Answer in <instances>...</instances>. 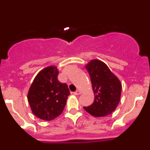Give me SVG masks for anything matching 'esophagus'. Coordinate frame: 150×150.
I'll return each mask as SVG.
<instances>
[{
	"mask_svg": "<svg viewBox=\"0 0 150 150\" xmlns=\"http://www.w3.org/2000/svg\"><path fill=\"white\" fill-rule=\"evenodd\" d=\"M74 94L75 95H80V94H81V91H79V90H76V91H74Z\"/></svg>",
	"mask_w": 150,
	"mask_h": 150,
	"instance_id": "1",
	"label": "esophagus"
}]
</instances>
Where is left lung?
<instances>
[{
    "label": "left lung",
    "mask_w": 150,
    "mask_h": 150,
    "mask_svg": "<svg viewBox=\"0 0 150 150\" xmlns=\"http://www.w3.org/2000/svg\"><path fill=\"white\" fill-rule=\"evenodd\" d=\"M86 69L89 74L95 99L84 110L95 117L111 114L120 100L122 83L105 63L98 59L90 61Z\"/></svg>",
    "instance_id": "obj_1"
}]
</instances>
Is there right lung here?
I'll return each instance as SVG.
<instances>
[{
  "label": "right lung",
  "mask_w": 150,
  "mask_h": 150,
  "mask_svg": "<svg viewBox=\"0 0 150 150\" xmlns=\"http://www.w3.org/2000/svg\"><path fill=\"white\" fill-rule=\"evenodd\" d=\"M59 70L49 66L40 71L30 85L28 100L30 109L40 120L50 121L59 116L70 95L67 85L58 79Z\"/></svg>",
  "instance_id": "obj_1"
}]
</instances>
